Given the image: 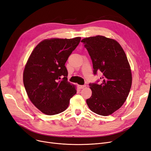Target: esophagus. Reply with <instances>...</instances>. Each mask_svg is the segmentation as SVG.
<instances>
[{
	"instance_id": "obj_1",
	"label": "esophagus",
	"mask_w": 151,
	"mask_h": 151,
	"mask_svg": "<svg viewBox=\"0 0 151 151\" xmlns=\"http://www.w3.org/2000/svg\"><path fill=\"white\" fill-rule=\"evenodd\" d=\"M78 88H79L80 89H82V88H85V87L86 86V85H78Z\"/></svg>"
}]
</instances>
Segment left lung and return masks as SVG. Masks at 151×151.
Returning a JSON list of instances; mask_svg holds the SVG:
<instances>
[{"instance_id": "1", "label": "left lung", "mask_w": 151, "mask_h": 151, "mask_svg": "<svg viewBox=\"0 0 151 151\" xmlns=\"http://www.w3.org/2000/svg\"><path fill=\"white\" fill-rule=\"evenodd\" d=\"M92 61L93 74L101 72L100 80L89 84L92 91L86 104L93 112L106 116L119 109L127 99L132 85V73L120 44L102 36L81 40Z\"/></svg>"}]
</instances>
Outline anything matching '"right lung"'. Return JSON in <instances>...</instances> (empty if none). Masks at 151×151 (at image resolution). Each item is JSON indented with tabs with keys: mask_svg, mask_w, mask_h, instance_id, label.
I'll use <instances>...</instances> for the list:
<instances>
[{
	"mask_svg": "<svg viewBox=\"0 0 151 151\" xmlns=\"http://www.w3.org/2000/svg\"><path fill=\"white\" fill-rule=\"evenodd\" d=\"M81 37L51 39L39 43L29 58L23 73L28 97L42 113L53 115L65 111L76 93L68 81L65 63Z\"/></svg>",
	"mask_w": 151,
	"mask_h": 151,
	"instance_id": "add662e5",
	"label": "right lung"
}]
</instances>
